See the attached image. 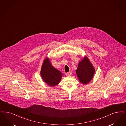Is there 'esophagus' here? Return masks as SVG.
Wrapping results in <instances>:
<instances>
[{
    "instance_id": "obj_1",
    "label": "esophagus",
    "mask_w": 126,
    "mask_h": 126,
    "mask_svg": "<svg viewBox=\"0 0 126 126\" xmlns=\"http://www.w3.org/2000/svg\"><path fill=\"white\" fill-rule=\"evenodd\" d=\"M72 75V72H67L65 74V75L66 76H70Z\"/></svg>"
}]
</instances>
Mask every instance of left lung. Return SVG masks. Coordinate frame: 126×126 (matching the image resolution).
<instances>
[{"label":"left lung","instance_id":"8db88e82","mask_svg":"<svg viewBox=\"0 0 126 126\" xmlns=\"http://www.w3.org/2000/svg\"><path fill=\"white\" fill-rule=\"evenodd\" d=\"M95 69L89 59L84 57L82 60L79 62L76 73L80 82L83 84H87L93 78Z\"/></svg>","mask_w":126,"mask_h":126}]
</instances>
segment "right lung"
<instances>
[{"mask_svg": "<svg viewBox=\"0 0 126 126\" xmlns=\"http://www.w3.org/2000/svg\"><path fill=\"white\" fill-rule=\"evenodd\" d=\"M40 74L43 81L47 85L52 87H54L59 83L62 76L61 72L52 65L48 58H46L43 62Z\"/></svg>", "mask_w": 126, "mask_h": 126, "instance_id": "obj_1", "label": "right lung"}]
</instances>
